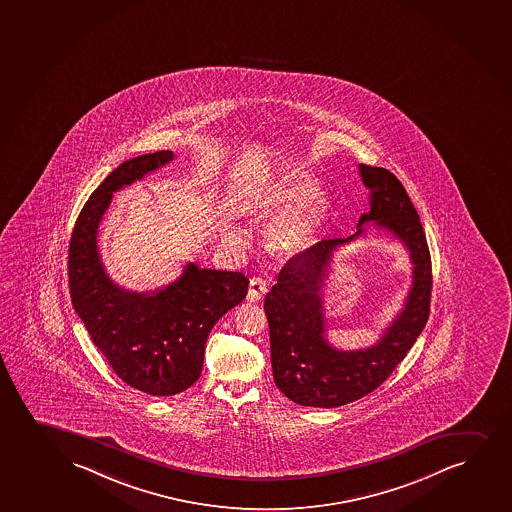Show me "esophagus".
I'll return each instance as SVG.
<instances>
[{"mask_svg":"<svg viewBox=\"0 0 512 512\" xmlns=\"http://www.w3.org/2000/svg\"><path fill=\"white\" fill-rule=\"evenodd\" d=\"M265 293H267V284H265L264 279H260V277L250 279L247 293L248 301H259Z\"/></svg>","mask_w":512,"mask_h":512,"instance_id":"1","label":"esophagus"}]
</instances>
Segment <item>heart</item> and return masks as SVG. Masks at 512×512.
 <instances>
[{
  "label": "heart",
  "instance_id": "b5f03b06",
  "mask_svg": "<svg viewBox=\"0 0 512 512\" xmlns=\"http://www.w3.org/2000/svg\"><path fill=\"white\" fill-rule=\"evenodd\" d=\"M315 190L317 185L310 176L291 173L274 183L260 199L253 200L252 207L255 211L271 212V216L288 214L298 206L301 207L300 210L297 208L298 212L294 210L295 213L277 219L272 226L269 238L272 250L277 255L288 257L307 247L313 231L324 219L327 204L322 197H315L306 202Z\"/></svg>",
  "mask_w": 512,
  "mask_h": 512
}]
</instances>
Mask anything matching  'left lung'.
<instances>
[{
	"label": "left lung",
	"mask_w": 512,
	"mask_h": 512,
	"mask_svg": "<svg viewBox=\"0 0 512 512\" xmlns=\"http://www.w3.org/2000/svg\"><path fill=\"white\" fill-rule=\"evenodd\" d=\"M361 181L370 190V211L348 238L322 240L284 265L265 296L271 331L272 375L293 403L337 408L375 391L404 360L430 313L432 260L415 205L401 181L384 168L360 164ZM375 220L401 240L414 264V283L404 310L370 349L343 352L324 337L321 288L337 246L362 234Z\"/></svg>",
	"instance_id": "obj_1"
}]
</instances>
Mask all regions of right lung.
<instances>
[{
  "mask_svg": "<svg viewBox=\"0 0 512 512\" xmlns=\"http://www.w3.org/2000/svg\"><path fill=\"white\" fill-rule=\"evenodd\" d=\"M175 159L171 151L133 157L94 190L77 217L68 248L73 308L92 343L125 384L149 396H175L199 379L207 336L247 296L241 272L185 267L175 283L151 293L120 288L104 271L97 229L113 193Z\"/></svg>",
  "mask_w": 512,
  "mask_h": 512,
  "instance_id": "obj_1",
  "label": "right lung"
}]
</instances>
